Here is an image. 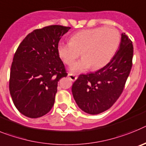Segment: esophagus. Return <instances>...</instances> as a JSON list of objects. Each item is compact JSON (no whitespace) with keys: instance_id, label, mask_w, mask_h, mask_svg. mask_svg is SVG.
I'll return each instance as SVG.
<instances>
[{"instance_id":"1","label":"esophagus","mask_w":146,"mask_h":146,"mask_svg":"<svg viewBox=\"0 0 146 146\" xmlns=\"http://www.w3.org/2000/svg\"><path fill=\"white\" fill-rule=\"evenodd\" d=\"M68 77L70 78V79L71 81H73V82H74V81H76L77 79V78H78V76H76L75 74H73V73H68Z\"/></svg>"}]
</instances>
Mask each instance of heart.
I'll return each mask as SVG.
<instances>
[{
  "label": "heart",
  "instance_id": "b5f03b06",
  "mask_svg": "<svg viewBox=\"0 0 146 146\" xmlns=\"http://www.w3.org/2000/svg\"><path fill=\"white\" fill-rule=\"evenodd\" d=\"M120 35L113 28L96 27L76 32L70 42H59L57 52L59 57L68 65H71L80 56L83 57L73 64L74 73L84 71L92 66L93 70L103 68L113 58L118 48Z\"/></svg>",
  "mask_w": 146,
  "mask_h": 146
}]
</instances>
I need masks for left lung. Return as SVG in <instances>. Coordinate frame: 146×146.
Instances as JSON below:
<instances>
[{
	"instance_id": "8db88e82",
	"label": "left lung",
	"mask_w": 146,
	"mask_h": 146,
	"mask_svg": "<svg viewBox=\"0 0 146 146\" xmlns=\"http://www.w3.org/2000/svg\"><path fill=\"white\" fill-rule=\"evenodd\" d=\"M132 58V42L123 33L118 50L110 62L95 73L80 75L73 84L72 92L78 107L90 115L109 110L123 90Z\"/></svg>"
}]
</instances>
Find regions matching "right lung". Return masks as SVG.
<instances>
[{
    "instance_id": "right-lung-1",
    "label": "right lung",
    "mask_w": 146,
    "mask_h": 146,
    "mask_svg": "<svg viewBox=\"0 0 146 146\" xmlns=\"http://www.w3.org/2000/svg\"><path fill=\"white\" fill-rule=\"evenodd\" d=\"M70 29L53 25L34 30L15 52L9 92L16 108L26 117H42L54 106L58 82L68 76L57 45Z\"/></svg>"
}]
</instances>
